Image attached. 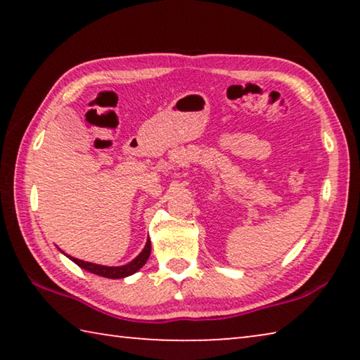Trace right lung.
<instances>
[{"label":"right lung","instance_id":"1","mask_svg":"<svg viewBox=\"0 0 360 360\" xmlns=\"http://www.w3.org/2000/svg\"><path fill=\"white\" fill-rule=\"evenodd\" d=\"M149 255H150V240H148L141 254H139L135 260H131L130 264L122 265V266H105V265L90 264V262H84V260H79L75 257H70V259L75 262L76 265L84 268V270L94 273V275H98L103 278H111V279H120V278L130 276V275H133V273H136L139 268H141L146 262H148Z\"/></svg>","mask_w":360,"mask_h":360}]
</instances>
